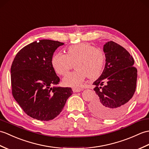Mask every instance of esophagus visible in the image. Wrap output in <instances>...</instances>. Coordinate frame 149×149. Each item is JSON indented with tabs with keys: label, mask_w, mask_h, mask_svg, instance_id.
<instances>
[{
	"label": "esophagus",
	"mask_w": 149,
	"mask_h": 149,
	"mask_svg": "<svg viewBox=\"0 0 149 149\" xmlns=\"http://www.w3.org/2000/svg\"><path fill=\"white\" fill-rule=\"evenodd\" d=\"M72 90H73L74 93H77V92H80L82 90V88H72Z\"/></svg>",
	"instance_id": "esophagus-1"
}]
</instances>
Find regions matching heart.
<instances>
[{
	"instance_id": "heart-1",
	"label": "heart",
	"mask_w": 149,
	"mask_h": 149,
	"mask_svg": "<svg viewBox=\"0 0 149 149\" xmlns=\"http://www.w3.org/2000/svg\"><path fill=\"white\" fill-rule=\"evenodd\" d=\"M105 55L101 49L93 45L83 42L69 46L67 54L55 53L51 58L54 70L60 75H65L75 63L76 70L65 76L63 84L68 87L81 86L85 78L98 77L104 67Z\"/></svg>"
}]
</instances>
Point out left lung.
Masks as SVG:
<instances>
[{
  "label": "left lung",
  "instance_id": "left-lung-1",
  "mask_svg": "<svg viewBox=\"0 0 149 149\" xmlns=\"http://www.w3.org/2000/svg\"><path fill=\"white\" fill-rule=\"evenodd\" d=\"M106 58L104 70L93 82L97 99L91 103V112L103 119L121 115L131 103L136 90L137 69L126 49L113 41L103 46Z\"/></svg>",
  "mask_w": 149,
  "mask_h": 149
}]
</instances>
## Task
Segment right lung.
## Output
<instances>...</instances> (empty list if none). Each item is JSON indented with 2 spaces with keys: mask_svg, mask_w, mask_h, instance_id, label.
Returning a JSON list of instances; mask_svg holds the SVG:
<instances>
[{
  "mask_svg": "<svg viewBox=\"0 0 149 149\" xmlns=\"http://www.w3.org/2000/svg\"><path fill=\"white\" fill-rule=\"evenodd\" d=\"M63 42L43 39L23 47L11 68L12 94L28 116L40 120L53 119L72 95L71 88L53 87L60 82L51 65L54 52Z\"/></svg>",
  "mask_w": 149,
  "mask_h": 149,
  "instance_id": "right-lung-1",
  "label": "right lung"
}]
</instances>
